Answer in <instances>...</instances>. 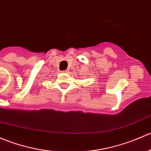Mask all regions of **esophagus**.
I'll list each match as a JSON object with an SVG mask.
<instances>
[{
  "label": "esophagus",
  "instance_id": "34e87169",
  "mask_svg": "<svg viewBox=\"0 0 151 151\" xmlns=\"http://www.w3.org/2000/svg\"><path fill=\"white\" fill-rule=\"evenodd\" d=\"M67 71H68V70H64V71H61V72L65 73V72H67Z\"/></svg>",
  "mask_w": 151,
  "mask_h": 151
}]
</instances>
